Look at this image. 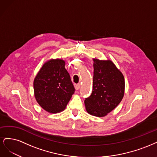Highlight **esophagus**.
Listing matches in <instances>:
<instances>
[{"mask_svg": "<svg viewBox=\"0 0 157 157\" xmlns=\"http://www.w3.org/2000/svg\"><path fill=\"white\" fill-rule=\"evenodd\" d=\"M74 87L75 90H78L80 88V85L79 84H75L74 85Z\"/></svg>", "mask_w": 157, "mask_h": 157, "instance_id": "esophagus-1", "label": "esophagus"}]
</instances>
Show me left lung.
Instances as JSON below:
<instances>
[{
    "label": "left lung",
    "instance_id": "obj_1",
    "mask_svg": "<svg viewBox=\"0 0 157 157\" xmlns=\"http://www.w3.org/2000/svg\"><path fill=\"white\" fill-rule=\"evenodd\" d=\"M93 92L85 98L87 112L102 117L113 110L121 102L124 94L123 74L111 60L93 59Z\"/></svg>",
    "mask_w": 157,
    "mask_h": 157
}]
</instances>
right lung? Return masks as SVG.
Here are the masks:
<instances>
[{
    "instance_id": "obj_1",
    "label": "right lung",
    "mask_w": 157,
    "mask_h": 157,
    "mask_svg": "<svg viewBox=\"0 0 157 157\" xmlns=\"http://www.w3.org/2000/svg\"><path fill=\"white\" fill-rule=\"evenodd\" d=\"M61 59L45 62L33 82L34 97L46 112L57 113L65 109L75 89Z\"/></svg>"
}]
</instances>
